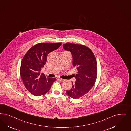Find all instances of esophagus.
<instances>
[{
	"mask_svg": "<svg viewBox=\"0 0 131 131\" xmlns=\"http://www.w3.org/2000/svg\"><path fill=\"white\" fill-rule=\"evenodd\" d=\"M58 80H59V81H61V82H62L65 81V79H58Z\"/></svg>",
	"mask_w": 131,
	"mask_h": 131,
	"instance_id": "esophagus-1",
	"label": "esophagus"
}]
</instances>
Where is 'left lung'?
Wrapping results in <instances>:
<instances>
[{"mask_svg":"<svg viewBox=\"0 0 131 131\" xmlns=\"http://www.w3.org/2000/svg\"><path fill=\"white\" fill-rule=\"evenodd\" d=\"M63 48L71 52L73 65L77 71L75 82H72V88L66 93L73 99H79L94 85L97 73L96 60L93 52L83 45L66 43L63 44Z\"/></svg>","mask_w":131,"mask_h":131,"instance_id":"left-lung-1","label":"left lung"}]
</instances>
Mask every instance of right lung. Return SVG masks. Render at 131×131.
<instances>
[{
  "label": "right lung",
  "instance_id": "add662e5",
  "mask_svg": "<svg viewBox=\"0 0 131 131\" xmlns=\"http://www.w3.org/2000/svg\"><path fill=\"white\" fill-rule=\"evenodd\" d=\"M61 45V43L37 44L23 58L20 67L21 79L31 94L40 96L46 94L56 81L55 78H48L40 71L46 63L48 54Z\"/></svg>",
  "mask_w": 131,
  "mask_h": 131
}]
</instances>
